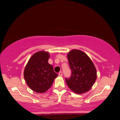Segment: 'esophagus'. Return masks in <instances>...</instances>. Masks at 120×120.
Wrapping results in <instances>:
<instances>
[{
	"label": "esophagus",
	"instance_id": "34e87169",
	"mask_svg": "<svg viewBox=\"0 0 120 120\" xmlns=\"http://www.w3.org/2000/svg\"><path fill=\"white\" fill-rule=\"evenodd\" d=\"M59 75L60 77L63 76V72H62V71H60V72L59 73Z\"/></svg>",
	"mask_w": 120,
	"mask_h": 120
}]
</instances>
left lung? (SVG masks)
Returning a JSON list of instances; mask_svg holds the SVG:
<instances>
[{"mask_svg":"<svg viewBox=\"0 0 120 120\" xmlns=\"http://www.w3.org/2000/svg\"><path fill=\"white\" fill-rule=\"evenodd\" d=\"M71 71L69 78H65L69 89L75 93L82 94L91 89L95 82L96 70L93 61L85 52L72 49L67 55Z\"/></svg>","mask_w":120,"mask_h":120,"instance_id":"left-lung-1","label":"left lung"}]
</instances>
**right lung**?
Returning <instances> with one entry per match:
<instances>
[{
	"label": "right lung",
	"mask_w": 120,
	"mask_h": 120,
	"mask_svg": "<svg viewBox=\"0 0 120 120\" xmlns=\"http://www.w3.org/2000/svg\"><path fill=\"white\" fill-rule=\"evenodd\" d=\"M49 57L48 52H37L30 57L24 69V76L27 86L37 93H43L49 90L58 76L48 63Z\"/></svg>",
	"instance_id": "1"
}]
</instances>
